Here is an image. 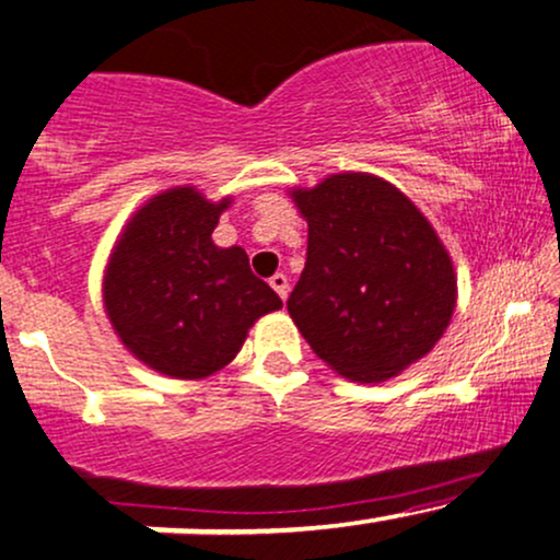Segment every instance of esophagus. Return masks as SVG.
I'll return each instance as SVG.
<instances>
[{
	"label": "esophagus",
	"instance_id": "1",
	"mask_svg": "<svg viewBox=\"0 0 560 560\" xmlns=\"http://www.w3.org/2000/svg\"><path fill=\"white\" fill-rule=\"evenodd\" d=\"M270 287H273L276 294H279L281 300H287V294H290V279H287L284 273L270 276Z\"/></svg>",
	"mask_w": 560,
	"mask_h": 560
}]
</instances>
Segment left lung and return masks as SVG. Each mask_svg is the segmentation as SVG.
<instances>
[{
  "instance_id": "8db88e82",
  "label": "left lung",
  "mask_w": 560,
  "mask_h": 560,
  "mask_svg": "<svg viewBox=\"0 0 560 560\" xmlns=\"http://www.w3.org/2000/svg\"><path fill=\"white\" fill-rule=\"evenodd\" d=\"M290 196L308 257L287 311L313 353L353 383H385L428 355L452 322L457 273L415 201L370 172Z\"/></svg>"
}]
</instances>
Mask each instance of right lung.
Wrapping results in <instances>:
<instances>
[{"instance_id":"right-lung-1","label":"right lung","mask_w":560,"mask_h":560,"mask_svg":"<svg viewBox=\"0 0 560 560\" xmlns=\"http://www.w3.org/2000/svg\"><path fill=\"white\" fill-rule=\"evenodd\" d=\"M231 196L210 201L194 186L151 196L127 220L103 273V305L138 361L175 380L229 366L252 324L281 298L249 270L242 247H218L212 231Z\"/></svg>"}]
</instances>
